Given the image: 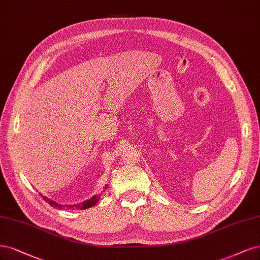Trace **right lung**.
Here are the masks:
<instances>
[{
    "label": "right lung",
    "instance_id": "1",
    "mask_svg": "<svg viewBox=\"0 0 260 260\" xmlns=\"http://www.w3.org/2000/svg\"><path fill=\"white\" fill-rule=\"evenodd\" d=\"M105 187H107V185H105ZM41 196L43 197V199L46 201L47 203H49L51 207H53V208H56V209H58V210H63V209H76V210H86V209H88V208H91V207H93V205L99 201V199H100V197H101V193H98V194H94V196H92L90 199L89 200H86V201H84V202H80V203H78V204H70V205H62V204H59L58 202H55V201H52V200H50V199H48L47 197H45V196H43L42 193H41Z\"/></svg>",
    "mask_w": 260,
    "mask_h": 260
}]
</instances>
